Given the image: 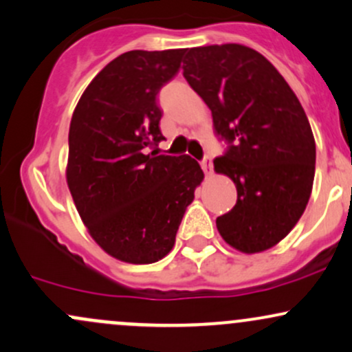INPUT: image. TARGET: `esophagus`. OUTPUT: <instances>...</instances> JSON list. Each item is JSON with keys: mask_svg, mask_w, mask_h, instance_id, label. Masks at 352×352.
<instances>
[{"mask_svg": "<svg viewBox=\"0 0 352 352\" xmlns=\"http://www.w3.org/2000/svg\"><path fill=\"white\" fill-rule=\"evenodd\" d=\"M201 166H202V169H204L206 175H210V173H212V160H210L209 156H206V158L202 160Z\"/></svg>", "mask_w": 352, "mask_h": 352, "instance_id": "34e87169", "label": "esophagus"}]
</instances>
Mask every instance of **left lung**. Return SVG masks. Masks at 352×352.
<instances>
[{
    "instance_id": "8db88e82",
    "label": "left lung",
    "mask_w": 352,
    "mask_h": 352,
    "mask_svg": "<svg viewBox=\"0 0 352 352\" xmlns=\"http://www.w3.org/2000/svg\"><path fill=\"white\" fill-rule=\"evenodd\" d=\"M183 76L212 111L214 160L237 188L232 210L217 217L222 239L243 254L276 245L300 221L311 196L316 144L303 107L282 74L242 44L184 51Z\"/></svg>"
}]
</instances>
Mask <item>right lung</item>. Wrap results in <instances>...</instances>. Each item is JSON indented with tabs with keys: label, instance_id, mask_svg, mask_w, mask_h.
Listing matches in <instances>:
<instances>
[{
	"label": "right lung",
	"instance_id": "add662e5",
	"mask_svg": "<svg viewBox=\"0 0 352 352\" xmlns=\"http://www.w3.org/2000/svg\"><path fill=\"white\" fill-rule=\"evenodd\" d=\"M183 54H122L94 77L70 120L65 177L78 216L107 254L126 263H155L171 252L204 179L191 156L146 153L164 140L156 95Z\"/></svg>",
	"mask_w": 352,
	"mask_h": 352
}]
</instances>
